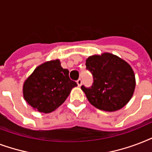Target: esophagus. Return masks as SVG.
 Instances as JSON below:
<instances>
[{"mask_svg": "<svg viewBox=\"0 0 152 152\" xmlns=\"http://www.w3.org/2000/svg\"><path fill=\"white\" fill-rule=\"evenodd\" d=\"M77 84L78 85V86H80L82 84V79H81V78H79V79L77 80Z\"/></svg>", "mask_w": 152, "mask_h": 152, "instance_id": "34e87169", "label": "esophagus"}]
</instances>
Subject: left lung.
<instances>
[{"mask_svg": "<svg viewBox=\"0 0 152 152\" xmlns=\"http://www.w3.org/2000/svg\"><path fill=\"white\" fill-rule=\"evenodd\" d=\"M86 66L94 82L90 87L81 88L90 104L103 111L113 112L129 102L136 80L129 63L113 54L104 53L88 58Z\"/></svg>", "mask_w": 152, "mask_h": 152, "instance_id": "1", "label": "left lung"}]
</instances>
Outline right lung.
Instances as JSON below:
<instances>
[{
  "label": "right lung",
  "instance_id": "obj_1",
  "mask_svg": "<svg viewBox=\"0 0 152 152\" xmlns=\"http://www.w3.org/2000/svg\"><path fill=\"white\" fill-rule=\"evenodd\" d=\"M77 83L70 80L69 70L61 66L58 59L39 66L23 87V97L37 111L48 113L65 102Z\"/></svg>",
  "mask_w": 152,
  "mask_h": 152
}]
</instances>
